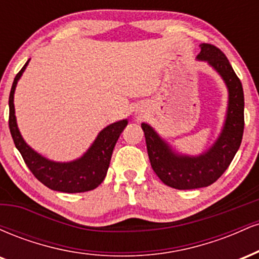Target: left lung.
I'll return each mask as SVG.
<instances>
[{"label":"left lung","mask_w":259,"mask_h":259,"mask_svg":"<svg viewBox=\"0 0 259 259\" xmlns=\"http://www.w3.org/2000/svg\"><path fill=\"white\" fill-rule=\"evenodd\" d=\"M198 59L207 61L222 75L229 89V107L224 129L214 146L198 157L177 156L147 124H142L148 158L154 173L165 185L179 190L212 185L230 165L242 141L243 90L240 79L218 47L202 44Z\"/></svg>","instance_id":"8db88e82"}]
</instances>
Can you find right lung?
Instances as JSON below:
<instances>
[{
  "label": "right lung",
  "mask_w": 259,
  "mask_h": 259,
  "mask_svg": "<svg viewBox=\"0 0 259 259\" xmlns=\"http://www.w3.org/2000/svg\"><path fill=\"white\" fill-rule=\"evenodd\" d=\"M28 63L29 61L14 78L10 101H8L10 103L8 124H10L11 135L13 138L14 145L22 154L25 164L30 169L34 177L51 190L75 194V192H85L96 189L106 178L113 148L117 144V140L124 127L126 126L127 120L117 121L105 127L95 140L90 150L78 160L70 163H56L44 158L25 144L18 130L16 115H14V90H16L18 80L24 72Z\"/></svg>",
  "instance_id": "obj_1"
}]
</instances>
